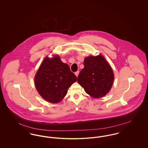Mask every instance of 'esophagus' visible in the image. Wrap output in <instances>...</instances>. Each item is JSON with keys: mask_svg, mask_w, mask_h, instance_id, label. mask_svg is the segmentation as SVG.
Returning <instances> with one entry per match:
<instances>
[{"mask_svg": "<svg viewBox=\"0 0 148 148\" xmlns=\"http://www.w3.org/2000/svg\"><path fill=\"white\" fill-rule=\"evenodd\" d=\"M79 71H76V72L75 73V75H76L77 77V76H78V75H79Z\"/></svg>", "mask_w": 148, "mask_h": 148, "instance_id": "obj_1", "label": "esophagus"}]
</instances>
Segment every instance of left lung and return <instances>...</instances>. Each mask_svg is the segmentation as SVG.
<instances>
[{
    "label": "left lung",
    "instance_id": "obj_1",
    "mask_svg": "<svg viewBox=\"0 0 148 148\" xmlns=\"http://www.w3.org/2000/svg\"><path fill=\"white\" fill-rule=\"evenodd\" d=\"M84 68L77 77V83L95 98L105 96L113 85L114 75L110 65L101 55L86 57Z\"/></svg>",
    "mask_w": 148,
    "mask_h": 148
}]
</instances>
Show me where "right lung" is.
Returning <instances> with one entry per match:
<instances>
[{
	"label": "right lung",
	"mask_w": 148,
	"mask_h": 148,
	"mask_svg": "<svg viewBox=\"0 0 148 148\" xmlns=\"http://www.w3.org/2000/svg\"><path fill=\"white\" fill-rule=\"evenodd\" d=\"M77 80L69 66L63 63L58 56L45 58L34 77L37 91L42 98L51 103L60 102Z\"/></svg>",
	"instance_id": "right-lung-1"
}]
</instances>
